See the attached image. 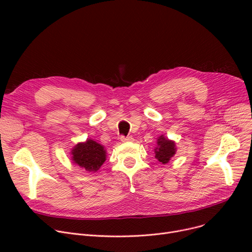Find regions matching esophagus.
I'll return each mask as SVG.
<instances>
[{
    "label": "esophagus",
    "instance_id": "1",
    "mask_svg": "<svg viewBox=\"0 0 252 252\" xmlns=\"http://www.w3.org/2000/svg\"><path fill=\"white\" fill-rule=\"evenodd\" d=\"M121 140H122V142H131V141H133L134 139L133 138H131L130 136H127V137H125V136H122L121 137Z\"/></svg>",
    "mask_w": 252,
    "mask_h": 252
}]
</instances>
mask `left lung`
Returning a JSON list of instances; mask_svg holds the SVG:
<instances>
[{
    "label": "left lung",
    "instance_id": "1",
    "mask_svg": "<svg viewBox=\"0 0 252 252\" xmlns=\"http://www.w3.org/2000/svg\"><path fill=\"white\" fill-rule=\"evenodd\" d=\"M175 142L169 141L164 137H159L157 140V147L155 148V157L161 163L165 164L176 153Z\"/></svg>",
    "mask_w": 252,
    "mask_h": 252
}]
</instances>
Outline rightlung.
<instances>
[{
    "label": "right lung",
    "instance_id": "1",
    "mask_svg": "<svg viewBox=\"0 0 252 252\" xmlns=\"http://www.w3.org/2000/svg\"><path fill=\"white\" fill-rule=\"evenodd\" d=\"M74 163L84 167L87 171H97L106 159L104 147L93 140L79 143L71 151Z\"/></svg>",
    "mask_w": 252,
    "mask_h": 252
}]
</instances>
